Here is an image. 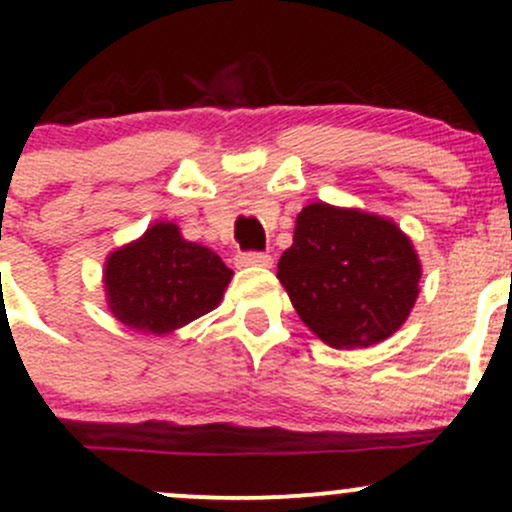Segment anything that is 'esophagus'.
<instances>
[{
	"instance_id": "obj_1",
	"label": "esophagus",
	"mask_w": 512,
	"mask_h": 512,
	"mask_svg": "<svg viewBox=\"0 0 512 512\" xmlns=\"http://www.w3.org/2000/svg\"><path fill=\"white\" fill-rule=\"evenodd\" d=\"M236 264L238 267H272L274 260L267 252H240Z\"/></svg>"
}]
</instances>
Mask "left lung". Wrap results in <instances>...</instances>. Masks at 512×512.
I'll return each instance as SVG.
<instances>
[{
    "instance_id": "1",
    "label": "left lung",
    "mask_w": 512,
    "mask_h": 512,
    "mask_svg": "<svg viewBox=\"0 0 512 512\" xmlns=\"http://www.w3.org/2000/svg\"><path fill=\"white\" fill-rule=\"evenodd\" d=\"M276 279L315 337L332 349H363L407 322L421 291V260L387 216L313 202L296 216Z\"/></svg>"
}]
</instances>
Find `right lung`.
I'll return each mask as SVG.
<instances>
[{"label":"right lung","instance_id":"1","mask_svg":"<svg viewBox=\"0 0 512 512\" xmlns=\"http://www.w3.org/2000/svg\"><path fill=\"white\" fill-rule=\"evenodd\" d=\"M233 272L214 250L182 238L178 223L156 221L105 257L103 291L115 320L166 337L211 313Z\"/></svg>","mask_w":512,"mask_h":512}]
</instances>
